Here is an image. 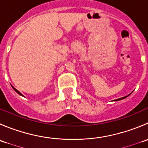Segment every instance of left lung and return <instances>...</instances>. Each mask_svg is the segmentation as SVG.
<instances>
[{"instance_id": "obj_1", "label": "left lung", "mask_w": 148, "mask_h": 148, "mask_svg": "<svg viewBox=\"0 0 148 148\" xmlns=\"http://www.w3.org/2000/svg\"><path fill=\"white\" fill-rule=\"evenodd\" d=\"M129 95H127V96H125V97H121V98H119V99H115V100H114V101H119V100H122V99H125V98L129 96Z\"/></svg>"}]
</instances>
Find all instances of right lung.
Segmentation results:
<instances>
[{
  "label": "right lung",
  "instance_id": "obj_1",
  "mask_svg": "<svg viewBox=\"0 0 148 148\" xmlns=\"http://www.w3.org/2000/svg\"><path fill=\"white\" fill-rule=\"evenodd\" d=\"M11 86H12V85H11ZM12 87H13V89H14V90H15V91H16V92H17V93H18V95H21V96H22V97H24V96H23V95H22V94H21V92H19V91H18V90H17V89H16V88H15V87H13V86H12Z\"/></svg>",
  "mask_w": 148,
  "mask_h": 148
}]
</instances>
